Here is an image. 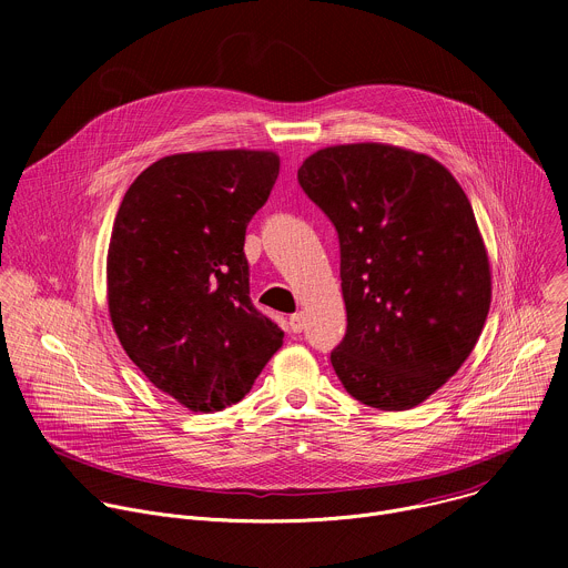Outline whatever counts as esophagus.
<instances>
[{"instance_id": "34e87169", "label": "esophagus", "mask_w": 568, "mask_h": 568, "mask_svg": "<svg viewBox=\"0 0 568 568\" xmlns=\"http://www.w3.org/2000/svg\"><path fill=\"white\" fill-rule=\"evenodd\" d=\"M290 328H292V333H303V328H305V314L303 312H296V314L290 316Z\"/></svg>"}]
</instances>
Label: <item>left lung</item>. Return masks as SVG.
I'll return each instance as SVG.
<instances>
[{
    "instance_id": "1",
    "label": "left lung",
    "mask_w": 568,
    "mask_h": 568,
    "mask_svg": "<svg viewBox=\"0 0 568 568\" xmlns=\"http://www.w3.org/2000/svg\"><path fill=\"white\" fill-rule=\"evenodd\" d=\"M298 184L339 235L348 328L331 353L337 377L368 407H416L469 357L490 310L467 195L436 159L384 143L323 148Z\"/></svg>"
}]
</instances>
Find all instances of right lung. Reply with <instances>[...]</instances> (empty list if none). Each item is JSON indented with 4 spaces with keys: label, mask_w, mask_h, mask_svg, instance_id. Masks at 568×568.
Wrapping results in <instances>:
<instances>
[{
    "label": "right lung",
    "mask_w": 568,
    "mask_h": 568,
    "mask_svg": "<svg viewBox=\"0 0 568 568\" xmlns=\"http://www.w3.org/2000/svg\"><path fill=\"white\" fill-rule=\"evenodd\" d=\"M267 150L184 152L128 189L108 252V305L128 357L191 412L245 397L283 331L250 298L245 233L278 178Z\"/></svg>",
    "instance_id": "obj_1"
}]
</instances>
